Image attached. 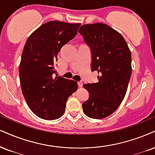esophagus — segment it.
<instances>
[{
	"mask_svg": "<svg viewBox=\"0 0 155 155\" xmlns=\"http://www.w3.org/2000/svg\"><path fill=\"white\" fill-rule=\"evenodd\" d=\"M78 85L80 87H83V82H82V81L78 82Z\"/></svg>",
	"mask_w": 155,
	"mask_h": 155,
	"instance_id": "esophagus-1",
	"label": "esophagus"
}]
</instances>
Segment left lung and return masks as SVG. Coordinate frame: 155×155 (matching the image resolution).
Returning a JSON list of instances; mask_svg holds the SVG:
<instances>
[{
    "label": "left lung",
    "mask_w": 155,
    "mask_h": 155,
    "mask_svg": "<svg viewBox=\"0 0 155 155\" xmlns=\"http://www.w3.org/2000/svg\"><path fill=\"white\" fill-rule=\"evenodd\" d=\"M78 33L92 54V71H98V82L84 84L88 100L82 104L84 114L101 119L116 111L125 97L131 75V54L120 33L102 23L85 24Z\"/></svg>",
    "instance_id": "obj_1"
}]
</instances>
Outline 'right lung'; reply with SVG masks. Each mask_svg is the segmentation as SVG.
<instances>
[{"label": "right lung", "mask_w": 155, "mask_h": 155, "mask_svg": "<svg viewBox=\"0 0 155 155\" xmlns=\"http://www.w3.org/2000/svg\"><path fill=\"white\" fill-rule=\"evenodd\" d=\"M81 24L51 21L26 40L19 65L22 93L28 107L39 118L54 120L64 111L67 101L78 89L72 80L54 76L57 54L73 39Z\"/></svg>", "instance_id": "add662e5"}]
</instances>
